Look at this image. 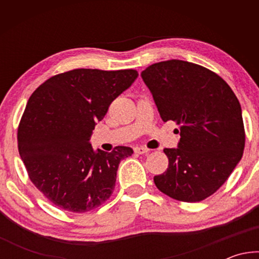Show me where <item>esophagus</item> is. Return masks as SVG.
<instances>
[{
    "label": "esophagus",
    "mask_w": 259,
    "mask_h": 259,
    "mask_svg": "<svg viewBox=\"0 0 259 259\" xmlns=\"http://www.w3.org/2000/svg\"><path fill=\"white\" fill-rule=\"evenodd\" d=\"M148 152H150V150L145 147H136L135 148V153H137V154H147Z\"/></svg>",
    "instance_id": "1"
}]
</instances>
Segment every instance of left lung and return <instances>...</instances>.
I'll use <instances>...</instances> for the list:
<instances>
[{
	"label": "left lung",
	"instance_id": "left-lung-1",
	"mask_svg": "<svg viewBox=\"0 0 259 259\" xmlns=\"http://www.w3.org/2000/svg\"><path fill=\"white\" fill-rule=\"evenodd\" d=\"M163 122L179 125L176 148H164L169 166L154 177L159 190L184 202L213 194L239 163L244 148L242 111L230 85L200 65L171 59L143 71Z\"/></svg>",
	"mask_w": 259,
	"mask_h": 259
}]
</instances>
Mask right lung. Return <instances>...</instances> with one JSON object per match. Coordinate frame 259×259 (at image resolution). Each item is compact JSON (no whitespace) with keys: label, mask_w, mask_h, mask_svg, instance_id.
<instances>
[{"label":"right lung","mask_w":259,"mask_h":259,"mask_svg":"<svg viewBox=\"0 0 259 259\" xmlns=\"http://www.w3.org/2000/svg\"><path fill=\"white\" fill-rule=\"evenodd\" d=\"M137 77L135 69L78 68L50 77L30 96L18 129L19 154L30 181L57 207L87 212L112 195L120 162L134 151L94 150L90 138Z\"/></svg>","instance_id":"add662e5"}]
</instances>
